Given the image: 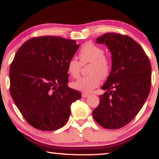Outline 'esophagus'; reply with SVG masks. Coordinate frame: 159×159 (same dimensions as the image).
<instances>
[{"label":"esophagus","instance_id":"34e87169","mask_svg":"<svg viewBox=\"0 0 159 159\" xmlns=\"http://www.w3.org/2000/svg\"><path fill=\"white\" fill-rule=\"evenodd\" d=\"M89 96V93H82V97L86 98V97H88Z\"/></svg>","mask_w":159,"mask_h":159}]
</instances>
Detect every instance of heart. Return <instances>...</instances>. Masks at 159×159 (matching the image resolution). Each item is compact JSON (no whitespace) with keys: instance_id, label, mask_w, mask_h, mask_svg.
<instances>
[{"instance_id":"1","label":"heart","mask_w":159,"mask_h":159,"mask_svg":"<svg viewBox=\"0 0 159 159\" xmlns=\"http://www.w3.org/2000/svg\"><path fill=\"white\" fill-rule=\"evenodd\" d=\"M80 61L70 58L67 63V71L73 78L79 75L81 64L91 62L88 72L90 74L79 78L72 83L73 88L83 92H90L99 86L101 78L108 75L111 68L110 60L104 55V51L99 46L88 42L82 46L79 51Z\"/></svg>"}]
</instances>
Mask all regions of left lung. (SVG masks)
I'll list each match as a JSON object with an SVG mask.
<instances>
[{"label": "left lung", "mask_w": 159, "mask_h": 159, "mask_svg": "<svg viewBox=\"0 0 159 159\" xmlns=\"http://www.w3.org/2000/svg\"><path fill=\"white\" fill-rule=\"evenodd\" d=\"M96 42L110 50L111 70L102 87L106 92L99 96L93 117L104 128L119 129L134 119L148 97L151 62L142 47L127 35L107 33Z\"/></svg>", "instance_id": "1"}]
</instances>
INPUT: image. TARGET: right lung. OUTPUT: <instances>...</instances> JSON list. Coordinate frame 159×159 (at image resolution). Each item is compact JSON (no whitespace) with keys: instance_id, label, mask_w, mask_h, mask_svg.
I'll return each mask as SVG.
<instances>
[{"instance_id":"1","label":"right lung","mask_w":159,"mask_h":159,"mask_svg":"<svg viewBox=\"0 0 159 159\" xmlns=\"http://www.w3.org/2000/svg\"><path fill=\"white\" fill-rule=\"evenodd\" d=\"M79 48L55 36L33 37L16 53L10 66V93L24 119L40 130L61 128L81 93L69 88L67 63Z\"/></svg>"}]
</instances>
